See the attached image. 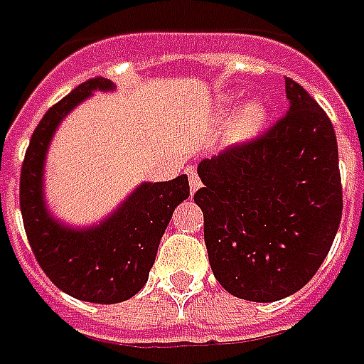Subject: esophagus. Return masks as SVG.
<instances>
[{"instance_id":"esophagus-1","label":"esophagus","mask_w":364,"mask_h":364,"mask_svg":"<svg viewBox=\"0 0 364 364\" xmlns=\"http://www.w3.org/2000/svg\"><path fill=\"white\" fill-rule=\"evenodd\" d=\"M189 189H191V195L200 189V179H198V175L195 169H189Z\"/></svg>"}]
</instances>
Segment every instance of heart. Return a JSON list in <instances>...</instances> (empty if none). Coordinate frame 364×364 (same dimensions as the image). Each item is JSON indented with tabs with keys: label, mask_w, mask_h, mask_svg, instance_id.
Here are the masks:
<instances>
[{
	"label": "heart",
	"mask_w": 364,
	"mask_h": 364,
	"mask_svg": "<svg viewBox=\"0 0 364 364\" xmlns=\"http://www.w3.org/2000/svg\"><path fill=\"white\" fill-rule=\"evenodd\" d=\"M269 119V109L263 101H253L247 103L237 112V117L230 124L228 138L232 144H242L252 140L253 136H257L265 127Z\"/></svg>",
	"instance_id": "obj_1"
}]
</instances>
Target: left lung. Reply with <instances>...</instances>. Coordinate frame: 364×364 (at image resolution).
<instances>
[{
  "label": "left lung",
  "instance_id": "8db88e82",
  "mask_svg": "<svg viewBox=\"0 0 364 364\" xmlns=\"http://www.w3.org/2000/svg\"><path fill=\"white\" fill-rule=\"evenodd\" d=\"M289 111L265 134L203 159L195 203L208 261L230 294L274 302L304 287L326 259L343 193L333 124L294 80Z\"/></svg>",
  "mask_w": 364,
  "mask_h": 364
}]
</instances>
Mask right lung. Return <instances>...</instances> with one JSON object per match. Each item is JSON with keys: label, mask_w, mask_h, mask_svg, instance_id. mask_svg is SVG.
I'll use <instances>...</instances> for the list:
<instances>
[{"label": "right lung", "mask_w": 364, "mask_h": 364, "mask_svg": "<svg viewBox=\"0 0 364 364\" xmlns=\"http://www.w3.org/2000/svg\"><path fill=\"white\" fill-rule=\"evenodd\" d=\"M112 91L105 77L77 85L50 107L31 136L21 169V214L38 265L60 290L95 304H117L142 289L175 206L189 198V179L142 183L103 222L70 228L52 218L44 200V159L62 120L93 91Z\"/></svg>", "instance_id": "right-lung-1"}]
</instances>
